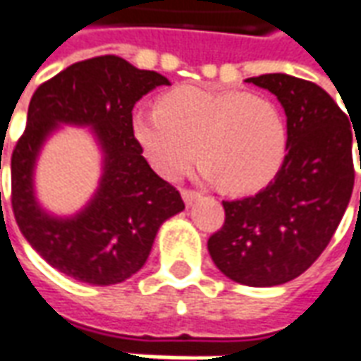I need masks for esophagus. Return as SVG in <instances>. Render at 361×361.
Segmentation results:
<instances>
[{"mask_svg":"<svg viewBox=\"0 0 361 361\" xmlns=\"http://www.w3.org/2000/svg\"><path fill=\"white\" fill-rule=\"evenodd\" d=\"M181 197H183V201H185V204H193L201 197V193L199 191H193V189H183L181 191Z\"/></svg>","mask_w":361,"mask_h":361,"instance_id":"34e87169","label":"esophagus"}]
</instances>
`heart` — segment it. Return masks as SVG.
Returning <instances> with one entry per match:
<instances>
[{"instance_id":"b5f03b06","label":"heart","mask_w":361,"mask_h":361,"mask_svg":"<svg viewBox=\"0 0 361 361\" xmlns=\"http://www.w3.org/2000/svg\"><path fill=\"white\" fill-rule=\"evenodd\" d=\"M131 131L149 164L166 180L203 158L197 173L230 193L257 191L274 178L288 149L286 121L261 94L214 87H178L139 108Z\"/></svg>"}]
</instances>
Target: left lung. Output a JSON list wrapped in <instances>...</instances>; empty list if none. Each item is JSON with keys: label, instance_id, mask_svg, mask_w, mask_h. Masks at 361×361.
I'll list each match as a JSON object with an SVG mask.
<instances>
[{"label": "left lung", "instance_id": "1", "mask_svg": "<svg viewBox=\"0 0 361 361\" xmlns=\"http://www.w3.org/2000/svg\"><path fill=\"white\" fill-rule=\"evenodd\" d=\"M245 82L267 89L282 104L288 152L257 195L222 201L226 219L207 245L228 279L279 286L307 271L336 232L352 197V147L360 139L338 104L315 82L284 73Z\"/></svg>", "mask_w": 361, "mask_h": 361}]
</instances>
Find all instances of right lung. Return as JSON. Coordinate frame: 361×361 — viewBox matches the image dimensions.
<instances>
[{"label": "right lung", "mask_w": 361, "mask_h": 361, "mask_svg": "<svg viewBox=\"0 0 361 361\" xmlns=\"http://www.w3.org/2000/svg\"><path fill=\"white\" fill-rule=\"evenodd\" d=\"M160 85H170L164 75L100 56L69 66L30 98L11 157L13 214L38 255L71 279L94 286L123 282L147 263L162 222L185 209L180 191L152 172L131 131L133 106ZM61 123L90 126L103 150L99 189L73 217L48 215L34 195L39 149Z\"/></svg>", "instance_id": "obj_1"}]
</instances>
